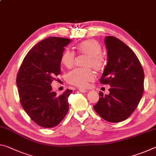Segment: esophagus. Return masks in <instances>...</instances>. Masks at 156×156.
Returning <instances> with one entry per match:
<instances>
[{
    "label": "esophagus",
    "mask_w": 156,
    "mask_h": 156,
    "mask_svg": "<svg viewBox=\"0 0 156 156\" xmlns=\"http://www.w3.org/2000/svg\"><path fill=\"white\" fill-rule=\"evenodd\" d=\"M79 91L81 92V93H86V92H87V91L86 90V89H79Z\"/></svg>",
    "instance_id": "esophagus-1"
}]
</instances>
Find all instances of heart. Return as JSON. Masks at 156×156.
Instances as JSON below:
<instances>
[{"label": "heart", "instance_id": "b5f03b06", "mask_svg": "<svg viewBox=\"0 0 156 156\" xmlns=\"http://www.w3.org/2000/svg\"><path fill=\"white\" fill-rule=\"evenodd\" d=\"M78 49L80 54L88 56L86 67H92L97 72L103 69L105 60L101 54L102 49L98 42L94 39L84 41L78 44ZM61 62L67 68L73 67L76 62L74 52L69 49L65 50L62 55ZM94 73L90 69H76L69 73L66 77L69 83L80 88L87 87L89 83L94 81Z\"/></svg>", "mask_w": 156, "mask_h": 156}]
</instances>
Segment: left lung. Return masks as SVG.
I'll return each mask as SVG.
<instances>
[{"label":"left lung","mask_w":156,"mask_h":156,"mask_svg":"<svg viewBox=\"0 0 156 156\" xmlns=\"http://www.w3.org/2000/svg\"><path fill=\"white\" fill-rule=\"evenodd\" d=\"M107 63L100 83L109 84V94L100 92L94 109L100 117L119 122L130 116L138 107L144 91V73L140 62L126 44L114 36H107Z\"/></svg>","instance_id":"left-lung-1"}]
</instances>
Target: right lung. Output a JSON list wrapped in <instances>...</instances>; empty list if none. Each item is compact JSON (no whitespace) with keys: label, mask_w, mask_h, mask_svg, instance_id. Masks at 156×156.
I'll return each instance as SVG.
<instances>
[{"label":"right lung","mask_w":156,"mask_h":156,"mask_svg":"<svg viewBox=\"0 0 156 156\" xmlns=\"http://www.w3.org/2000/svg\"><path fill=\"white\" fill-rule=\"evenodd\" d=\"M70 42L60 37L40 41L27 53L18 72L20 104L31 119L44 128L57 126L68 112V97L72 90L57 96L51 84L60 73L62 55Z\"/></svg>","instance_id":"add662e5"}]
</instances>
